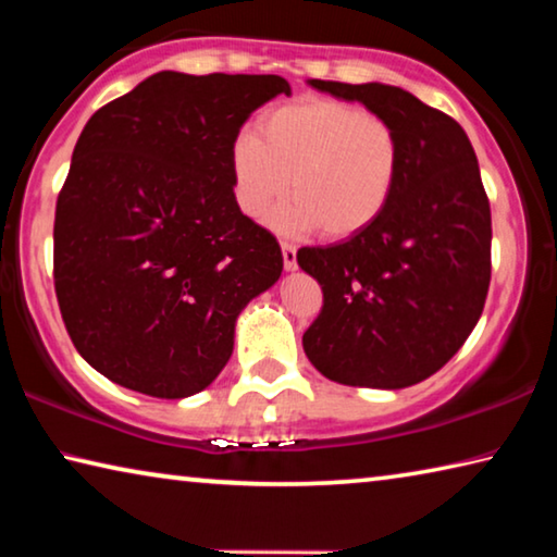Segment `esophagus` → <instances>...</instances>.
Wrapping results in <instances>:
<instances>
[{
    "instance_id": "34e87169",
    "label": "esophagus",
    "mask_w": 557,
    "mask_h": 557,
    "mask_svg": "<svg viewBox=\"0 0 557 557\" xmlns=\"http://www.w3.org/2000/svg\"><path fill=\"white\" fill-rule=\"evenodd\" d=\"M280 248H282V262H285V270H287V272L297 270V248H295V245H292V243H282Z\"/></svg>"
}]
</instances>
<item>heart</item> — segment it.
Masks as SVG:
<instances>
[{
    "mask_svg": "<svg viewBox=\"0 0 557 557\" xmlns=\"http://www.w3.org/2000/svg\"><path fill=\"white\" fill-rule=\"evenodd\" d=\"M403 169L400 135L354 102L299 98L268 110L258 132L231 145L233 196L250 219H265L287 188L295 194L275 223L326 238L369 228L388 209Z\"/></svg>",
    "mask_w": 557,
    "mask_h": 557,
    "instance_id": "obj_1",
    "label": "heart"
}]
</instances>
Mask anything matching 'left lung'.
Returning a JSON list of instances; mask_svg holds the SVG:
<instances>
[{
    "mask_svg": "<svg viewBox=\"0 0 557 557\" xmlns=\"http://www.w3.org/2000/svg\"><path fill=\"white\" fill-rule=\"evenodd\" d=\"M309 86L388 120L400 135L403 169L379 221L297 252L324 292L301 346L329 381L408 388L459 351L486 301L492 209L474 147L457 120L403 88L317 78Z\"/></svg>",
    "mask_w": 557,
    "mask_h": 557,
    "instance_id": "left-lung-1",
    "label": "left lung"
}]
</instances>
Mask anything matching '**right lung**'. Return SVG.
<instances>
[{"mask_svg":"<svg viewBox=\"0 0 557 557\" xmlns=\"http://www.w3.org/2000/svg\"><path fill=\"white\" fill-rule=\"evenodd\" d=\"M280 75H149L83 127L55 201L53 285L78 354L112 383L188 398L233 354L235 319L282 275L233 196L231 145Z\"/></svg>","mask_w":557,"mask_h":557,"instance_id":"right-lung-1","label":"right lung"}]
</instances>
